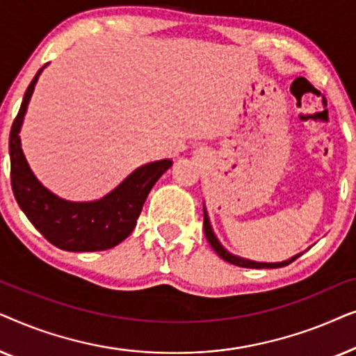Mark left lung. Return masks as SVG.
<instances>
[{
  "label": "left lung",
  "instance_id": "obj_1",
  "mask_svg": "<svg viewBox=\"0 0 356 356\" xmlns=\"http://www.w3.org/2000/svg\"><path fill=\"white\" fill-rule=\"evenodd\" d=\"M204 233H206V238H207V241L211 243L212 250L216 251L223 261L230 262V264L240 266V267H248V269H277V267H285V266H289L290 262L298 259V257L303 254V252H300V254H295L293 257H290V259L282 261V262H257V261L246 259V257L232 254L230 251H227L225 248H223L222 243L218 241V238L216 236V233H213V228L211 225V220H209V213H207L206 206H204Z\"/></svg>",
  "mask_w": 356,
  "mask_h": 356
}]
</instances>
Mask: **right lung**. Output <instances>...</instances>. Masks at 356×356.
<instances>
[{"mask_svg":"<svg viewBox=\"0 0 356 356\" xmlns=\"http://www.w3.org/2000/svg\"><path fill=\"white\" fill-rule=\"evenodd\" d=\"M47 65L29 84L9 134L11 186L14 197L33 227L51 245L65 251H105L134 230L150 189L172 167L170 159L140 165L115 189L95 201H67L38 181L21 147V128L35 84Z\"/></svg>","mask_w":356,"mask_h":356,"instance_id":"right-lung-1","label":"right lung"}]
</instances>
